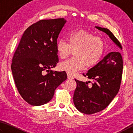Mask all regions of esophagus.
<instances>
[{
	"label": "esophagus",
	"mask_w": 133,
	"mask_h": 133,
	"mask_svg": "<svg viewBox=\"0 0 133 133\" xmlns=\"http://www.w3.org/2000/svg\"><path fill=\"white\" fill-rule=\"evenodd\" d=\"M67 76H68V79H74V78H73V76H72L70 74H68V75H67Z\"/></svg>",
	"instance_id": "34e87169"
}]
</instances>
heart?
Instances as JSON below:
<instances>
[{"mask_svg": "<svg viewBox=\"0 0 133 133\" xmlns=\"http://www.w3.org/2000/svg\"><path fill=\"white\" fill-rule=\"evenodd\" d=\"M68 43L64 39L57 43L56 50L60 58L65 59L74 51V57L61 62V71L68 74H75L84 68H92L101 59L104 50V43L101 37L84 30H75L67 36Z\"/></svg>", "mask_w": 133, "mask_h": 133, "instance_id": "1", "label": "heart"}]
</instances>
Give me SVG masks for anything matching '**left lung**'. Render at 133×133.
<instances>
[{
  "label": "left lung",
  "instance_id": "obj_1",
  "mask_svg": "<svg viewBox=\"0 0 133 133\" xmlns=\"http://www.w3.org/2000/svg\"><path fill=\"white\" fill-rule=\"evenodd\" d=\"M108 35L113 42L122 50V45L110 30L95 26ZM123 59L119 52H111L93 68L85 76L93 81L88 82L75 79L77 86L74 92L73 101L80 112L92 115L105 109L117 94L120 89L123 72ZM84 75V74H83Z\"/></svg>",
  "mask_w": 133,
  "mask_h": 133
}]
</instances>
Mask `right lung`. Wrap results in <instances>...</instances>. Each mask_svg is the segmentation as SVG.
<instances>
[{"label": "right lung", "mask_w": 133, "mask_h": 133, "mask_svg": "<svg viewBox=\"0 0 133 133\" xmlns=\"http://www.w3.org/2000/svg\"><path fill=\"white\" fill-rule=\"evenodd\" d=\"M66 22L61 18L41 20L30 25L14 54L11 68L16 86L23 99L32 106L50 102L56 88L66 79L65 71L50 70L58 62L56 45Z\"/></svg>", "instance_id": "add662e5"}]
</instances>
